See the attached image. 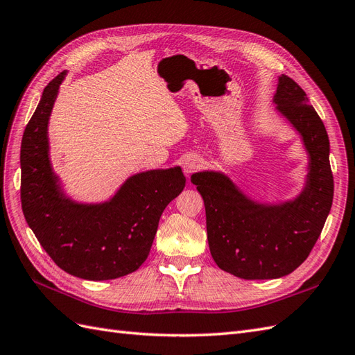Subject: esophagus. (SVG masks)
Instances as JSON below:
<instances>
[{
  "mask_svg": "<svg viewBox=\"0 0 355 355\" xmlns=\"http://www.w3.org/2000/svg\"><path fill=\"white\" fill-rule=\"evenodd\" d=\"M201 166H202V160L201 157L195 156V154H190V156H187L183 162V169L187 175L193 174V172H196Z\"/></svg>",
  "mask_w": 355,
  "mask_h": 355,
  "instance_id": "34e87169",
  "label": "esophagus"
}]
</instances>
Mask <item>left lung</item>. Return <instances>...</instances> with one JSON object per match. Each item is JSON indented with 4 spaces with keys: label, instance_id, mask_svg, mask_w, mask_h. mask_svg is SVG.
<instances>
[{
    "label": "left lung",
    "instance_id": "obj_1",
    "mask_svg": "<svg viewBox=\"0 0 355 355\" xmlns=\"http://www.w3.org/2000/svg\"><path fill=\"white\" fill-rule=\"evenodd\" d=\"M272 102L303 136L311 156L302 195L280 205H262L220 172L192 175L205 204L213 259L223 271L248 280L277 279L302 266L324 228L334 193L329 135L303 88L282 75Z\"/></svg>",
    "mask_w": 355,
    "mask_h": 355
}]
</instances>
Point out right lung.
Masks as SVG:
<instances>
[{
  "label": "right lung",
  "instance_id": "add662e5",
  "mask_svg": "<svg viewBox=\"0 0 355 355\" xmlns=\"http://www.w3.org/2000/svg\"><path fill=\"white\" fill-rule=\"evenodd\" d=\"M66 71L43 89L21 144V202L25 220L55 264L87 280L116 279L147 259L160 216L184 189L181 168L130 177L109 202L84 205L61 192L49 162L48 121Z\"/></svg>",
  "mask_w": 355,
  "mask_h": 355
}]
</instances>
